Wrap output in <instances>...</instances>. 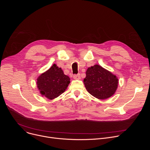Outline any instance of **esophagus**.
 <instances>
[{"label":"esophagus","instance_id":"1","mask_svg":"<svg viewBox=\"0 0 150 150\" xmlns=\"http://www.w3.org/2000/svg\"><path fill=\"white\" fill-rule=\"evenodd\" d=\"M73 78H74V79H81L80 74H77V75H74L73 76Z\"/></svg>","mask_w":150,"mask_h":150}]
</instances>
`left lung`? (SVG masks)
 <instances>
[{
	"label": "left lung",
	"mask_w": 150,
	"mask_h": 150,
	"mask_svg": "<svg viewBox=\"0 0 150 150\" xmlns=\"http://www.w3.org/2000/svg\"><path fill=\"white\" fill-rule=\"evenodd\" d=\"M83 82L87 91L100 100L107 99L113 96L119 83L115 75L98 65L87 69Z\"/></svg>",
	"instance_id": "left-lung-1"
}]
</instances>
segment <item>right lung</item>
Masks as SVG:
<instances>
[{
	"label": "right lung",
	"instance_id": "obj_1",
	"mask_svg": "<svg viewBox=\"0 0 150 150\" xmlns=\"http://www.w3.org/2000/svg\"><path fill=\"white\" fill-rule=\"evenodd\" d=\"M70 78L65 75L63 70L53 65L37 79V85L40 93L50 100L57 98L67 89Z\"/></svg>",
	"mask_w": 150,
	"mask_h": 150
}]
</instances>
